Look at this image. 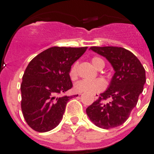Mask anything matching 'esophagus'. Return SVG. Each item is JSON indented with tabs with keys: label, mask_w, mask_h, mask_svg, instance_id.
Masks as SVG:
<instances>
[{
	"label": "esophagus",
	"mask_w": 154,
	"mask_h": 154,
	"mask_svg": "<svg viewBox=\"0 0 154 154\" xmlns=\"http://www.w3.org/2000/svg\"><path fill=\"white\" fill-rule=\"evenodd\" d=\"M79 95H80V94H79ZM99 95L98 93L94 94V97H95V99H97L98 98H99Z\"/></svg>",
	"instance_id": "1"
}]
</instances>
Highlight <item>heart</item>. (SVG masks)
Wrapping results in <instances>:
<instances>
[{"instance_id": "b5f03b06", "label": "heart", "mask_w": 154, "mask_h": 154, "mask_svg": "<svg viewBox=\"0 0 154 154\" xmlns=\"http://www.w3.org/2000/svg\"><path fill=\"white\" fill-rule=\"evenodd\" d=\"M92 65L98 69L104 62L102 58L99 57H94L92 58ZM69 78L71 80H75L78 78V62H76L72 64L70 67L69 72ZM106 86L104 80L102 79H83L79 82L74 87V89L77 92H87V93L93 94L96 92H100L104 89Z\"/></svg>"}]
</instances>
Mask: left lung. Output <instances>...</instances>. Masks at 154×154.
<instances>
[{"mask_svg":"<svg viewBox=\"0 0 154 154\" xmlns=\"http://www.w3.org/2000/svg\"><path fill=\"white\" fill-rule=\"evenodd\" d=\"M90 49L106 58L115 71L108 89L86 109L94 124L108 130L120 126L129 118L143 90L146 73L137 56L123 48L106 46ZM109 97L111 101L108 103L103 102Z\"/></svg>","mask_w":154,"mask_h":154,"instance_id":"8db88e82","label":"left lung"}]
</instances>
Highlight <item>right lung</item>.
Returning a JSON list of instances; mask_svg holds the SVG:
<instances>
[{
  "instance_id": "right-lung-1",
  "label": "right lung",
  "mask_w": 154,
  "mask_h": 154,
  "mask_svg": "<svg viewBox=\"0 0 154 154\" xmlns=\"http://www.w3.org/2000/svg\"><path fill=\"white\" fill-rule=\"evenodd\" d=\"M86 49L51 47L29 62L21 85V110L31 129L45 133L59 124L69 99L78 96H62L72 87L69 69Z\"/></svg>"
}]
</instances>
